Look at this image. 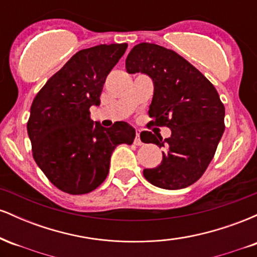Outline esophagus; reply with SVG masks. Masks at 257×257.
<instances>
[{
    "label": "esophagus",
    "mask_w": 257,
    "mask_h": 257,
    "mask_svg": "<svg viewBox=\"0 0 257 257\" xmlns=\"http://www.w3.org/2000/svg\"><path fill=\"white\" fill-rule=\"evenodd\" d=\"M140 133H141L140 129H137V137H135L134 144H135V145H138V146L143 145V141H141V139H140Z\"/></svg>",
    "instance_id": "34e87169"
}]
</instances>
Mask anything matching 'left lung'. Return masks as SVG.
<instances>
[{
  "label": "left lung",
  "instance_id": "obj_1",
  "mask_svg": "<svg viewBox=\"0 0 257 257\" xmlns=\"http://www.w3.org/2000/svg\"><path fill=\"white\" fill-rule=\"evenodd\" d=\"M125 70L152 79L151 123L172 131L167 139L141 133L144 143L166 150L158 167L144 170L145 179L166 190L194 184L204 174L225 132V106L215 87L178 53L153 43L137 44L125 59Z\"/></svg>",
  "mask_w": 257,
  "mask_h": 257
}]
</instances>
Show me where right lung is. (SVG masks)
<instances>
[{
  "label": "right lung",
  "instance_id": "right-lung-1",
  "mask_svg": "<svg viewBox=\"0 0 257 257\" xmlns=\"http://www.w3.org/2000/svg\"><path fill=\"white\" fill-rule=\"evenodd\" d=\"M126 43L82 49L47 81L34 99L28 134L35 162L59 190L84 194L102 184L111 155L132 145L135 129L126 122L110 128L90 118L100 105L106 77L124 54Z\"/></svg>",
  "mask_w": 257,
  "mask_h": 257
}]
</instances>
